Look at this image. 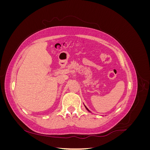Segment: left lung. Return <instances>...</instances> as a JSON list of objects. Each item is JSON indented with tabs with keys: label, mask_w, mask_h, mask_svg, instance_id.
Returning a JSON list of instances; mask_svg holds the SVG:
<instances>
[{
	"label": "left lung",
	"mask_w": 150,
	"mask_h": 150,
	"mask_svg": "<svg viewBox=\"0 0 150 150\" xmlns=\"http://www.w3.org/2000/svg\"><path fill=\"white\" fill-rule=\"evenodd\" d=\"M84 106H85V108H86V110H88V111H89V112H91V111H89V110H88V108H87V107H86V106H85V105H84Z\"/></svg>",
	"instance_id": "left-lung-1"
}]
</instances>
